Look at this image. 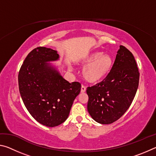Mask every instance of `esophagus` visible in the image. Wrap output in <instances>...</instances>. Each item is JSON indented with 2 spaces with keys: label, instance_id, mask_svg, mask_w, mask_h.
<instances>
[{
  "label": "esophagus",
  "instance_id": "34e87169",
  "mask_svg": "<svg viewBox=\"0 0 156 156\" xmlns=\"http://www.w3.org/2000/svg\"><path fill=\"white\" fill-rule=\"evenodd\" d=\"M80 91H81V93H84V92L86 91V87L84 86V85H82Z\"/></svg>",
  "mask_w": 156,
  "mask_h": 156
}]
</instances>
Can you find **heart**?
<instances>
[{"mask_svg":"<svg viewBox=\"0 0 156 156\" xmlns=\"http://www.w3.org/2000/svg\"><path fill=\"white\" fill-rule=\"evenodd\" d=\"M87 65L83 69V76L91 83H98L109 75L113 65V58L101 51L91 53L83 60Z\"/></svg>","mask_w":156,"mask_h":156,"instance_id":"obj_1","label":"heart"}]
</instances>
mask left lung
<instances>
[{
    "label": "left lung",
    "instance_id": "1",
    "mask_svg": "<svg viewBox=\"0 0 156 156\" xmlns=\"http://www.w3.org/2000/svg\"><path fill=\"white\" fill-rule=\"evenodd\" d=\"M139 78L133 55L120 45L109 75L102 82L87 89V110L91 118L102 125L119 119L133 102Z\"/></svg>",
    "mask_w": 156,
    "mask_h": 156
}]
</instances>
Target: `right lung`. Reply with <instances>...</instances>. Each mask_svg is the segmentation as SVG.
Segmentation results:
<instances>
[{"mask_svg": "<svg viewBox=\"0 0 156 156\" xmlns=\"http://www.w3.org/2000/svg\"><path fill=\"white\" fill-rule=\"evenodd\" d=\"M59 58L56 50L39 47L29 53L18 73V87L25 107L39 123L54 127L67 120L81 84L70 83L49 61Z\"/></svg>", "mask_w": 156, "mask_h": 156, "instance_id": "obj_1", "label": "right lung"}]
</instances>
